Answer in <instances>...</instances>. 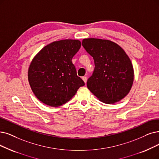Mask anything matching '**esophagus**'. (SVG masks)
Instances as JSON below:
<instances>
[{"instance_id": "34e87169", "label": "esophagus", "mask_w": 159, "mask_h": 159, "mask_svg": "<svg viewBox=\"0 0 159 159\" xmlns=\"http://www.w3.org/2000/svg\"><path fill=\"white\" fill-rule=\"evenodd\" d=\"M82 80H84V81L85 82V83H86L87 80V78L86 77V76H84V77H82Z\"/></svg>"}]
</instances>
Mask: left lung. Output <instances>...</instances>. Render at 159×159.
<instances>
[{"label":"left lung","instance_id":"8db88e82","mask_svg":"<svg viewBox=\"0 0 159 159\" xmlns=\"http://www.w3.org/2000/svg\"><path fill=\"white\" fill-rule=\"evenodd\" d=\"M82 46L94 59L95 68L88 79V89L106 104H115L130 92L134 68L129 56L118 44L108 40L85 39Z\"/></svg>","mask_w":159,"mask_h":159}]
</instances>
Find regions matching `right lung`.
Segmentation results:
<instances>
[{
  "mask_svg": "<svg viewBox=\"0 0 159 159\" xmlns=\"http://www.w3.org/2000/svg\"><path fill=\"white\" fill-rule=\"evenodd\" d=\"M81 45L78 40L55 41L43 47L32 60L28 70L29 83L42 103L60 106L85 85L72 62Z\"/></svg>",
  "mask_w": 159,
  "mask_h": 159,
  "instance_id": "add662e5",
  "label": "right lung"
}]
</instances>
